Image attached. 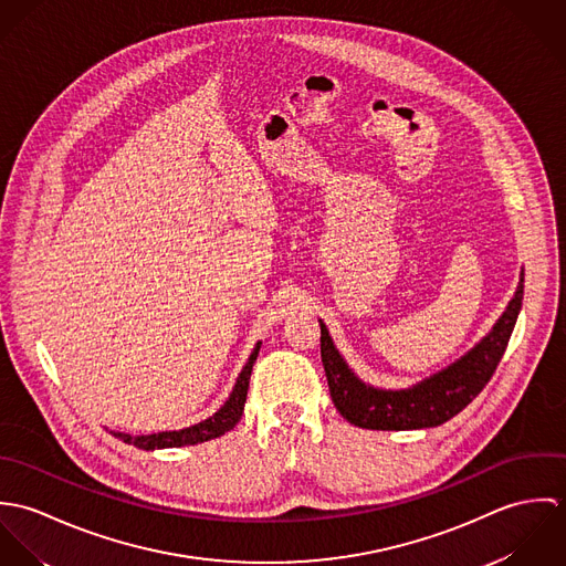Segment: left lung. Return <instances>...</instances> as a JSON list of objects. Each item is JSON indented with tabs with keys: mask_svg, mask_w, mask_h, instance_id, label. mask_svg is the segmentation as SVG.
Here are the masks:
<instances>
[{
	"mask_svg": "<svg viewBox=\"0 0 566 566\" xmlns=\"http://www.w3.org/2000/svg\"><path fill=\"white\" fill-rule=\"evenodd\" d=\"M523 281L525 272L521 270L516 292L505 312L467 355L401 390L375 388L361 381L333 344L326 324L318 321L324 373L337 411L350 424L377 431L424 429L451 420L484 390L496 370L523 305Z\"/></svg>",
	"mask_w": 566,
	"mask_h": 566,
	"instance_id": "1",
	"label": "left lung"
}]
</instances>
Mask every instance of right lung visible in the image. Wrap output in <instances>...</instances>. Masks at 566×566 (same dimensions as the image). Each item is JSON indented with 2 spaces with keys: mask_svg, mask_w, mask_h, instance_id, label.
<instances>
[{
  "mask_svg": "<svg viewBox=\"0 0 566 566\" xmlns=\"http://www.w3.org/2000/svg\"><path fill=\"white\" fill-rule=\"evenodd\" d=\"M259 348H261V342L254 344L245 366L235 381V388L231 392V397L227 399V403L222 405L213 416L191 424V427H185V429H174V431H159V433H142V436H133V433H126V431H113L111 433L119 440H124L126 444H133L137 449H144V451H155V449H176V447H189V444H200V442H207V440H213V438H220L224 436L227 431H231L243 413V403H245V395H248V384H250V373H252V366L256 361V355H259Z\"/></svg>",
  "mask_w": 566,
  "mask_h": 566,
  "instance_id": "1",
  "label": "right lung"
}]
</instances>
